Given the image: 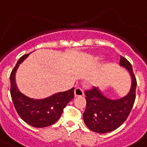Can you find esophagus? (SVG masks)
Listing matches in <instances>:
<instances>
[{
	"instance_id": "34e87169",
	"label": "esophagus",
	"mask_w": 147,
	"mask_h": 147,
	"mask_svg": "<svg viewBox=\"0 0 147 147\" xmlns=\"http://www.w3.org/2000/svg\"><path fill=\"white\" fill-rule=\"evenodd\" d=\"M74 94H75V97H82L84 95V90L81 88H76Z\"/></svg>"
}]
</instances>
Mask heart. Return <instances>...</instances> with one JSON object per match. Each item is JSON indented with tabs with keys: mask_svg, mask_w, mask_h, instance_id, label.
Listing matches in <instances>:
<instances>
[{
	"mask_svg": "<svg viewBox=\"0 0 147 147\" xmlns=\"http://www.w3.org/2000/svg\"><path fill=\"white\" fill-rule=\"evenodd\" d=\"M97 58H98V57H97Z\"/></svg>",
	"mask_w": 147,
	"mask_h": 147,
	"instance_id": "heart-1",
	"label": "heart"
}]
</instances>
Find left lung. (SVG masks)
I'll list each match as a JSON object with an SVG mask.
<instances>
[{
    "label": "left lung",
    "instance_id": "obj_1",
    "mask_svg": "<svg viewBox=\"0 0 147 147\" xmlns=\"http://www.w3.org/2000/svg\"><path fill=\"white\" fill-rule=\"evenodd\" d=\"M120 65L127 69L132 78V85L127 95L120 99H110L105 97L96 87L86 90V108L83 113L85 125L98 134L111 132L118 128L129 116L136 98L137 79L131 64L121 56Z\"/></svg>",
    "mask_w": 147,
    "mask_h": 147
}]
</instances>
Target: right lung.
Segmentation results:
<instances>
[{"label": "right lung", "instance_id": "add662e5", "mask_svg": "<svg viewBox=\"0 0 147 147\" xmlns=\"http://www.w3.org/2000/svg\"><path fill=\"white\" fill-rule=\"evenodd\" d=\"M28 55L26 54L20 58L10 73V95L17 114L26 123L34 127H46L59 119L64 107L74 98L75 88L41 100L33 99L22 94L15 82V73L19 65Z\"/></svg>", "mask_w": 147, "mask_h": 147}]
</instances>
